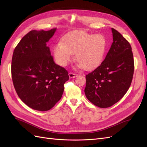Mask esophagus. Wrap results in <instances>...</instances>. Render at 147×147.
<instances>
[{
	"label": "esophagus",
	"mask_w": 147,
	"mask_h": 147,
	"mask_svg": "<svg viewBox=\"0 0 147 147\" xmlns=\"http://www.w3.org/2000/svg\"><path fill=\"white\" fill-rule=\"evenodd\" d=\"M69 76L70 78H74L76 77L77 76V74L72 73V72H69Z\"/></svg>",
	"instance_id": "obj_1"
}]
</instances>
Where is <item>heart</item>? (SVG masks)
Returning <instances> with one entry per match:
<instances>
[{"mask_svg": "<svg viewBox=\"0 0 147 147\" xmlns=\"http://www.w3.org/2000/svg\"><path fill=\"white\" fill-rule=\"evenodd\" d=\"M107 48V42L102 34H91L84 30L69 32L53 48L52 53L56 63L66 66L72 59L80 67L91 70L98 66L104 58Z\"/></svg>", "mask_w": 147, "mask_h": 147, "instance_id": "heart-1", "label": "heart"}]
</instances>
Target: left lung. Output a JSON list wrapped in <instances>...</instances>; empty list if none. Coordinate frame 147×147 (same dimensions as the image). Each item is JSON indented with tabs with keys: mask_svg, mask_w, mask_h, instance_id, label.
Listing matches in <instances>:
<instances>
[{
	"mask_svg": "<svg viewBox=\"0 0 147 147\" xmlns=\"http://www.w3.org/2000/svg\"><path fill=\"white\" fill-rule=\"evenodd\" d=\"M112 31L113 43L105 59L86 75V97L100 108L110 107L125 95L134 70L130 43L117 30Z\"/></svg>",
	"mask_w": 147,
	"mask_h": 147,
	"instance_id": "obj_1",
	"label": "left lung"
}]
</instances>
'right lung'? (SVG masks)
<instances>
[{"instance_id":"add662e5","label":"right lung","mask_w":147,"mask_h":147,"mask_svg":"<svg viewBox=\"0 0 147 147\" xmlns=\"http://www.w3.org/2000/svg\"><path fill=\"white\" fill-rule=\"evenodd\" d=\"M56 28L30 30L15 48L11 77L21 100L31 109L45 112L55 105L63 96L68 72L55 63L48 42Z\"/></svg>"}]
</instances>
